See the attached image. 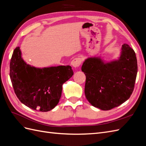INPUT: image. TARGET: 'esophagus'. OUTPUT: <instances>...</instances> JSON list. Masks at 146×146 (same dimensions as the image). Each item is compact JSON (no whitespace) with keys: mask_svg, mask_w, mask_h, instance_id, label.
<instances>
[{"mask_svg":"<svg viewBox=\"0 0 146 146\" xmlns=\"http://www.w3.org/2000/svg\"><path fill=\"white\" fill-rule=\"evenodd\" d=\"M81 63H82V59L80 58H75L72 60L70 64H71V65L74 68H76L81 64Z\"/></svg>","mask_w":146,"mask_h":146,"instance_id":"esophagus-1","label":"esophagus"}]
</instances>
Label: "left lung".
<instances>
[{"label":"left lung","instance_id":"obj_1","mask_svg":"<svg viewBox=\"0 0 146 146\" xmlns=\"http://www.w3.org/2000/svg\"><path fill=\"white\" fill-rule=\"evenodd\" d=\"M82 70L86 76L88 102L102 110H110L125 102L133 91L138 72L135 52L123 44L118 60L105 62L100 57H90Z\"/></svg>","mask_w":146,"mask_h":146}]
</instances>
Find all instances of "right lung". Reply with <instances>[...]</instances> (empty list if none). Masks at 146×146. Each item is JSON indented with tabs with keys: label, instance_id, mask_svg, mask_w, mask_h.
Returning a JSON list of instances; mask_svg holds the SVG:
<instances>
[{
	"label": "right lung",
	"instance_id": "obj_1",
	"mask_svg": "<svg viewBox=\"0 0 146 146\" xmlns=\"http://www.w3.org/2000/svg\"><path fill=\"white\" fill-rule=\"evenodd\" d=\"M10 76L17 98L30 108L46 112L58 104L63 84L73 74L70 66L38 68L26 63L19 47L13 51Z\"/></svg>",
	"mask_w": 146,
	"mask_h": 146
}]
</instances>
